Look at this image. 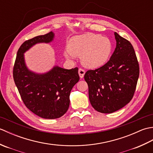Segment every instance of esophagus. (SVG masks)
<instances>
[{"label":"esophagus","mask_w":153,"mask_h":153,"mask_svg":"<svg viewBox=\"0 0 153 153\" xmlns=\"http://www.w3.org/2000/svg\"><path fill=\"white\" fill-rule=\"evenodd\" d=\"M78 73H79V76L81 77V78H83L84 75H85V71L82 68H79V70H78Z\"/></svg>","instance_id":"esophagus-1"}]
</instances>
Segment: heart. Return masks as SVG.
Returning <instances> with one entry per match:
<instances>
[{
	"label": "heart",
	"mask_w": 153,
	"mask_h": 153,
	"mask_svg": "<svg viewBox=\"0 0 153 153\" xmlns=\"http://www.w3.org/2000/svg\"><path fill=\"white\" fill-rule=\"evenodd\" d=\"M68 50L74 56L82 57L84 66L97 68L108 60L112 51V43L108 38L95 33H87L71 38ZM69 57L70 54H66Z\"/></svg>",
	"instance_id": "obj_1"
}]
</instances>
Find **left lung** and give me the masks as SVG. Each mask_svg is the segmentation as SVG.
<instances>
[{
	"mask_svg": "<svg viewBox=\"0 0 153 153\" xmlns=\"http://www.w3.org/2000/svg\"><path fill=\"white\" fill-rule=\"evenodd\" d=\"M114 35L116 47L110 60L96 70L87 71L84 76L92 106L105 114L116 112L130 102L139 75L132 45L116 32Z\"/></svg>",
	"mask_w": 153,
	"mask_h": 153,
	"instance_id": "obj_1",
	"label": "left lung"
}]
</instances>
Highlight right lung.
Listing matches in <instances>:
<instances>
[{"mask_svg": "<svg viewBox=\"0 0 153 153\" xmlns=\"http://www.w3.org/2000/svg\"><path fill=\"white\" fill-rule=\"evenodd\" d=\"M53 37L51 31L24 42L18 51L13 68V77L24 105L45 119L58 118L67 112L71 90L79 79L77 67L66 70L54 66L46 74H37L25 66V52L36 43H49Z\"/></svg>", "mask_w": 153, "mask_h": 153, "instance_id": "right-lung-1", "label": "right lung"}]
</instances>
